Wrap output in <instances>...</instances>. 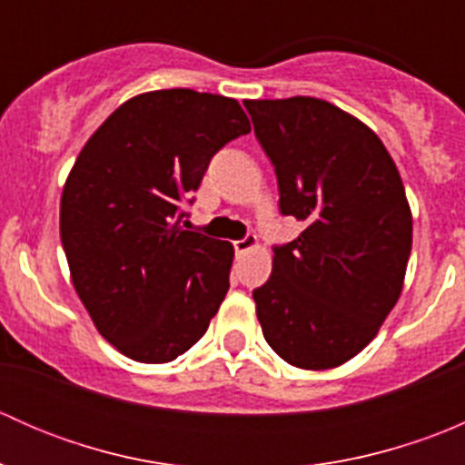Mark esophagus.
<instances>
[{"label":"esophagus","instance_id":"34e87169","mask_svg":"<svg viewBox=\"0 0 465 465\" xmlns=\"http://www.w3.org/2000/svg\"><path fill=\"white\" fill-rule=\"evenodd\" d=\"M256 245H259V238L256 236H245L241 238V241H233V250H236V254H245V252L254 250Z\"/></svg>","mask_w":465,"mask_h":465}]
</instances>
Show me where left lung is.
Masks as SVG:
<instances>
[{
  "label": "left lung",
  "mask_w": 465,
  "mask_h": 465,
  "mask_svg": "<svg viewBox=\"0 0 465 465\" xmlns=\"http://www.w3.org/2000/svg\"><path fill=\"white\" fill-rule=\"evenodd\" d=\"M274 166L279 209L303 232L274 245L252 292L262 335L299 369L340 367L376 337L401 297L411 211L401 173L362 121L312 96L245 101Z\"/></svg>",
  "instance_id": "left-lung-1"
}]
</instances>
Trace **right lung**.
I'll return each instance as SVG.
<instances>
[{
  "mask_svg": "<svg viewBox=\"0 0 465 465\" xmlns=\"http://www.w3.org/2000/svg\"><path fill=\"white\" fill-rule=\"evenodd\" d=\"M238 101L157 89L116 107L78 154L60 241L98 332L130 360L171 362L209 328L233 247L184 229L211 157L250 133Z\"/></svg>",
  "mask_w": 465,
  "mask_h": 465,
  "instance_id": "obj_1",
  "label": "right lung"
}]
</instances>
